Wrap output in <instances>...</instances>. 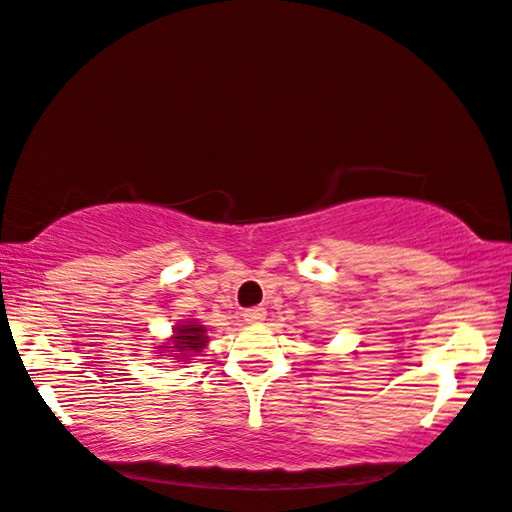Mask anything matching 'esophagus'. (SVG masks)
Wrapping results in <instances>:
<instances>
[{"instance_id": "obj_1", "label": "esophagus", "mask_w": 512, "mask_h": 512, "mask_svg": "<svg viewBox=\"0 0 512 512\" xmlns=\"http://www.w3.org/2000/svg\"><path fill=\"white\" fill-rule=\"evenodd\" d=\"M243 317L247 324H260L267 317V311L263 309V306H252V309H245Z\"/></svg>"}]
</instances>
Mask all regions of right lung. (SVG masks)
Here are the masks:
<instances>
[{"label":"right lung","instance_id":"obj_1","mask_svg":"<svg viewBox=\"0 0 512 512\" xmlns=\"http://www.w3.org/2000/svg\"><path fill=\"white\" fill-rule=\"evenodd\" d=\"M175 346H162V348H177V352L181 357H190V355H197L201 352V348L208 344V335H206V328L197 322H190L179 326L175 331V339H173ZM175 352V350H173Z\"/></svg>","mask_w":512,"mask_h":512}]
</instances>
